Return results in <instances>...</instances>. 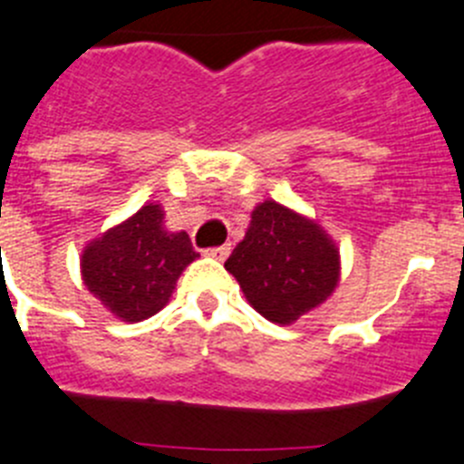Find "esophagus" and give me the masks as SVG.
I'll list each match as a JSON object with an SVG mask.
<instances>
[{"mask_svg": "<svg viewBox=\"0 0 464 464\" xmlns=\"http://www.w3.org/2000/svg\"><path fill=\"white\" fill-rule=\"evenodd\" d=\"M228 252H231V246L224 245V246H210V249H206V256L208 258H215V261H224V258L228 256Z\"/></svg>", "mask_w": 464, "mask_h": 464, "instance_id": "1", "label": "esophagus"}]
</instances>
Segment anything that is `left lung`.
I'll use <instances>...</instances> for the list:
<instances>
[{
  "instance_id": "obj_1",
  "label": "left lung",
  "mask_w": 464,
  "mask_h": 464,
  "mask_svg": "<svg viewBox=\"0 0 464 464\" xmlns=\"http://www.w3.org/2000/svg\"><path fill=\"white\" fill-rule=\"evenodd\" d=\"M246 302L270 323L291 324L330 300L341 254L315 219L272 198L252 210L245 237L224 263Z\"/></svg>"
}]
</instances>
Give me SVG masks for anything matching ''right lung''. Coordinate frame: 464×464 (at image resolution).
I'll list each match as a JSON object with an SVG mask.
<instances>
[{
	"label": "right lung",
	"instance_id": "1",
	"mask_svg": "<svg viewBox=\"0 0 464 464\" xmlns=\"http://www.w3.org/2000/svg\"><path fill=\"white\" fill-rule=\"evenodd\" d=\"M197 258L188 233L169 231L162 206L146 203L86 242L82 284L114 318L141 323L169 304L179 276Z\"/></svg>",
	"mask_w": 464,
	"mask_h": 464
}]
</instances>
